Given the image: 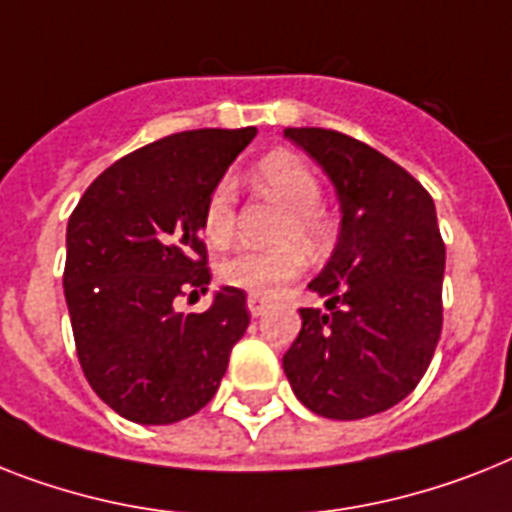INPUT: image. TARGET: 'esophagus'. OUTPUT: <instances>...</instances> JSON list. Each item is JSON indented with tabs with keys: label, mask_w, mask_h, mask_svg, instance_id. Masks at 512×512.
Returning <instances> with one entry per match:
<instances>
[{
	"label": "esophagus",
	"mask_w": 512,
	"mask_h": 512,
	"mask_svg": "<svg viewBox=\"0 0 512 512\" xmlns=\"http://www.w3.org/2000/svg\"><path fill=\"white\" fill-rule=\"evenodd\" d=\"M247 307H249V313H252V318H260V315L268 310V299L260 297V294H249Z\"/></svg>",
	"instance_id": "1"
}]
</instances>
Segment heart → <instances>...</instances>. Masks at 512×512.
Returning <instances> with one entry per match:
<instances>
[{
  "label": "heart",
  "instance_id": "1",
  "mask_svg": "<svg viewBox=\"0 0 512 512\" xmlns=\"http://www.w3.org/2000/svg\"><path fill=\"white\" fill-rule=\"evenodd\" d=\"M257 186L289 207L281 239H299L307 247H323L328 239V220L321 210L323 186L315 170L292 152H270L257 162ZM236 223V184L231 178L215 181L202 207V231L207 242L226 244ZM305 270V252L297 244L273 249H239L223 257L218 276L223 284L239 286L252 294H276L286 281Z\"/></svg>",
  "mask_w": 512,
  "mask_h": 512
}]
</instances>
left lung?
Wrapping results in <instances>:
<instances>
[{
    "label": "left lung",
    "instance_id": "1",
    "mask_svg": "<svg viewBox=\"0 0 512 512\" xmlns=\"http://www.w3.org/2000/svg\"><path fill=\"white\" fill-rule=\"evenodd\" d=\"M321 162L342 205L334 255L307 284L326 310L302 307L284 355L297 400L357 421L413 392L442 336L444 239L431 194L402 165L331 128H286Z\"/></svg>",
    "mask_w": 512,
    "mask_h": 512
}]
</instances>
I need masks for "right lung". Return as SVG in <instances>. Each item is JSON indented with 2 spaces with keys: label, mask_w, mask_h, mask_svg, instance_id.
<instances>
[{
  "label": "right lung",
  "mask_w": 512,
  "mask_h": 512,
  "mask_svg": "<svg viewBox=\"0 0 512 512\" xmlns=\"http://www.w3.org/2000/svg\"><path fill=\"white\" fill-rule=\"evenodd\" d=\"M257 128H199L112 162L68 220L65 302L91 389L134 423L184 421L213 400L249 326L247 294L223 286L205 313L173 299L207 292L202 207Z\"/></svg>",
  "instance_id": "right-lung-1"
}]
</instances>
